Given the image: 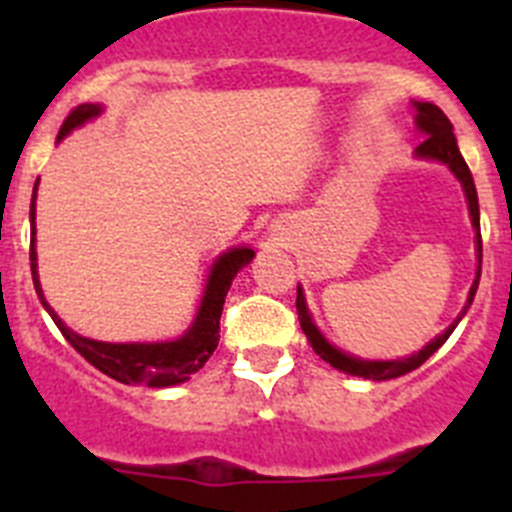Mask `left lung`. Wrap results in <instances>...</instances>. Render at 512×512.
Returning a JSON list of instances; mask_svg holds the SVG:
<instances>
[{
    "instance_id": "1",
    "label": "left lung",
    "mask_w": 512,
    "mask_h": 512,
    "mask_svg": "<svg viewBox=\"0 0 512 512\" xmlns=\"http://www.w3.org/2000/svg\"><path fill=\"white\" fill-rule=\"evenodd\" d=\"M415 110H418V128L425 133L423 143L415 148V153H418L420 158H436V161L449 164V169L454 171L456 179H459L461 187H464V194H467V202H469V215H472V225L477 228L479 269H477V279H474L472 289H469V300H467V307H469L474 300V292H477V287H479V274H482V235H479L477 189H474L472 171H469L467 161H464V156L459 153V146H456L454 125H451L449 117L443 115L441 107H436V104H431V102H415ZM467 307H464V312H467ZM464 312H461L459 318H456L449 328L443 330L436 341L428 343V346H425L423 351H418L415 356H408V359H395V361H361V359H354V356H346L343 351H338L336 346H330V343L325 341L323 333H320V330L315 328V323H312L310 312H307L302 289L297 287V315H300V325H302V330H305L307 343L312 346V351H315V354H318L323 361H328L330 366L341 369V372L354 374V377H364V379H377V382H382V379L402 377V374H408V372H413V369H418V366L423 364L428 356L436 354L438 348L446 343V338L454 333L456 323L464 318Z\"/></svg>"
}]
</instances>
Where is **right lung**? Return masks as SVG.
Here are the masks:
<instances>
[{
    "mask_svg": "<svg viewBox=\"0 0 512 512\" xmlns=\"http://www.w3.org/2000/svg\"><path fill=\"white\" fill-rule=\"evenodd\" d=\"M102 112L99 104H79L69 112V117L63 120L61 130H58V140L63 135H69L71 130L84 125L87 120L97 117ZM38 189V182H35ZM30 269H33V284L35 292H38L40 302L48 312H51L53 323L58 325V330L63 333V338L71 343V346L79 351L84 359L92 366H97L99 372L107 374V377L117 379L122 384H146V387H171V384L187 382L194 372H200L205 361L210 359L212 351L217 348L220 341V315H223L225 295H228L230 284H233L235 274L253 259L251 248H233V251L223 253L220 259L215 261L210 271V279H207L205 297H202L200 312H197V320H194L192 328L184 333L179 341L169 343H102L92 341V338H84L79 333H74L71 328L61 323L56 312L51 310V305L45 302L43 289L38 282V256H35V194L33 205H30Z\"/></svg>",
    "mask_w": 512,
    "mask_h": 512,
    "instance_id": "add662e5",
    "label": "right lung"
}]
</instances>
